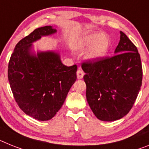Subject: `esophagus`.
Instances as JSON below:
<instances>
[{"mask_svg":"<svg viewBox=\"0 0 149 149\" xmlns=\"http://www.w3.org/2000/svg\"><path fill=\"white\" fill-rule=\"evenodd\" d=\"M84 72H83V70H82V69H79L78 70H77V78L79 79H82V77H83V76H84Z\"/></svg>","mask_w":149,"mask_h":149,"instance_id":"1","label":"esophagus"}]
</instances>
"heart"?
Masks as SVG:
<instances>
[{
    "instance_id": "b5f03b06",
    "label": "heart",
    "mask_w": 149,
    "mask_h": 149,
    "mask_svg": "<svg viewBox=\"0 0 149 149\" xmlns=\"http://www.w3.org/2000/svg\"><path fill=\"white\" fill-rule=\"evenodd\" d=\"M88 50V57L92 60H100L105 57L111 47V42L107 36L100 32H86L77 43L79 51Z\"/></svg>"
}]
</instances>
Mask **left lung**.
Here are the masks:
<instances>
[{
    "instance_id": "8db88e82",
    "label": "left lung",
    "mask_w": 149,
    "mask_h": 149,
    "mask_svg": "<svg viewBox=\"0 0 149 149\" xmlns=\"http://www.w3.org/2000/svg\"><path fill=\"white\" fill-rule=\"evenodd\" d=\"M115 55L82 63L86 98L100 120L114 121L127 114L142 86V67L137 47L125 33Z\"/></svg>"
}]
</instances>
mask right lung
Instances as JSON below:
<instances>
[{"label":"right lung","instance_id":"add662e5","mask_svg":"<svg viewBox=\"0 0 149 149\" xmlns=\"http://www.w3.org/2000/svg\"><path fill=\"white\" fill-rule=\"evenodd\" d=\"M56 32L51 26L35 29L17 44L8 64V80L17 104L41 121L54 117L77 80V66L63 65L59 54L32 53V42Z\"/></svg>","mask_w":149,"mask_h":149}]
</instances>
